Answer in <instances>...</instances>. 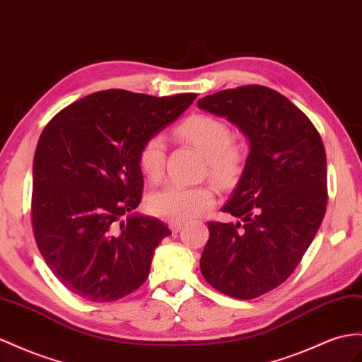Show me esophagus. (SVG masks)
Segmentation results:
<instances>
[{
    "label": "esophagus",
    "instance_id": "1",
    "mask_svg": "<svg viewBox=\"0 0 362 362\" xmlns=\"http://www.w3.org/2000/svg\"><path fill=\"white\" fill-rule=\"evenodd\" d=\"M185 226L183 221H170V229L173 233H179V230Z\"/></svg>",
    "mask_w": 362,
    "mask_h": 362
}]
</instances>
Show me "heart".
<instances>
[{
	"mask_svg": "<svg viewBox=\"0 0 362 362\" xmlns=\"http://www.w3.org/2000/svg\"><path fill=\"white\" fill-rule=\"evenodd\" d=\"M174 136L205 154L209 175L217 183L229 187L240 179L246 165V148L233 141V132L223 120L209 115H192L175 127ZM137 165L148 182L160 180L165 168L162 136L154 134L145 139L137 151ZM214 203L216 191L211 185H170L153 194L148 208L160 218L188 221L205 214Z\"/></svg>",
	"mask_w": 362,
	"mask_h": 362,
	"instance_id": "obj_1",
	"label": "heart"
}]
</instances>
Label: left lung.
<instances>
[{
	"label": "left lung",
	"mask_w": 362,
	"mask_h": 362,
	"mask_svg": "<svg viewBox=\"0 0 362 362\" xmlns=\"http://www.w3.org/2000/svg\"><path fill=\"white\" fill-rule=\"evenodd\" d=\"M197 105L229 119L251 144L221 208L242 223L209 221L200 271L218 292L252 300L291 276L320 229L327 208L326 150L310 119L269 87L221 90Z\"/></svg>",
	"instance_id": "1"
}]
</instances>
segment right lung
I'll use <instances>...</instances> for the list:
<instances>
[{
    "label": "right lung",
    "mask_w": 362,
    "mask_h": 362,
    "mask_svg": "<svg viewBox=\"0 0 362 362\" xmlns=\"http://www.w3.org/2000/svg\"><path fill=\"white\" fill-rule=\"evenodd\" d=\"M196 98L104 90L45 125L33 157L32 228L45 263L70 292L110 303L146 281L154 249L171 230L133 214L144 191L137 151Z\"/></svg>",
    "instance_id": "right-lung-1"
}]
</instances>
